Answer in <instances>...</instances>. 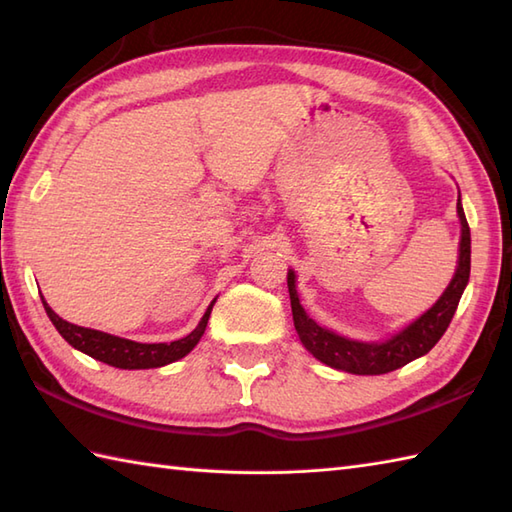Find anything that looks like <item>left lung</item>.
Masks as SVG:
<instances>
[{"instance_id":"left-lung-1","label":"left lung","mask_w":512,"mask_h":512,"mask_svg":"<svg viewBox=\"0 0 512 512\" xmlns=\"http://www.w3.org/2000/svg\"><path fill=\"white\" fill-rule=\"evenodd\" d=\"M458 215H460V257L458 268L447 290L442 292V297L433 303V306L418 317L407 328H402L398 334L383 343H363L352 341L347 336L336 334L328 328L308 317V312L303 310L299 295H297V277L295 270H288V292H290V306H292V321H295V330L303 347L321 363L330 365L334 369H341L347 374L358 376H378L394 372V369L407 365L416 358L427 354L433 345H436L442 334L447 332L449 323L453 319L455 310L462 292L469 284L471 275V228L466 222V215L462 209V202L458 198Z\"/></svg>"}]
</instances>
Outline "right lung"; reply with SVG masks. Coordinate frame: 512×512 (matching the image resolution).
<instances>
[{
	"label": "right lung",
	"instance_id": "1",
	"mask_svg": "<svg viewBox=\"0 0 512 512\" xmlns=\"http://www.w3.org/2000/svg\"><path fill=\"white\" fill-rule=\"evenodd\" d=\"M41 301H43V308H46L54 328L59 330V334L74 347V350H79L83 354L96 358V361L107 363V365L118 367V369L162 367V365L178 361V358H182V356H187L202 339L206 323H209V317H211L213 303H215V299H213L211 306L206 308L204 317L200 319L198 328L184 336V339L171 341V343H136V341L121 339V336L107 334L101 330L81 328V325L68 323L48 306L46 299L41 297Z\"/></svg>",
	"mask_w": 512,
	"mask_h": 512
}]
</instances>
